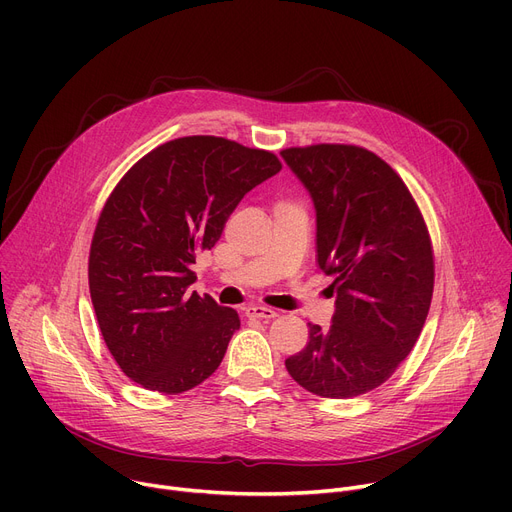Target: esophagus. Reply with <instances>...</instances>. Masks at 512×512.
I'll list each match as a JSON object with an SVG mask.
<instances>
[{"instance_id":"obj_1","label":"esophagus","mask_w":512,"mask_h":512,"mask_svg":"<svg viewBox=\"0 0 512 512\" xmlns=\"http://www.w3.org/2000/svg\"><path fill=\"white\" fill-rule=\"evenodd\" d=\"M245 315L247 317H253V319H274L278 315L276 309L272 307H261V305H251L245 309Z\"/></svg>"}]
</instances>
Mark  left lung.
Masks as SVG:
<instances>
[{
	"mask_svg": "<svg viewBox=\"0 0 512 512\" xmlns=\"http://www.w3.org/2000/svg\"><path fill=\"white\" fill-rule=\"evenodd\" d=\"M317 213V263L334 278L332 326L286 359L292 380L324 398L382 386L423 330L434 294V247L423 215L386 161L357 145L282 151Z\"/></svg>",
	"mask_w": 512,
	"mask_h": 512,
	"instance_id": "8db88e82",
	"label": "left lung"
}]
</instances>
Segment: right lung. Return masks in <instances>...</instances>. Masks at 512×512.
<instances>
[{
    "instance_id": "obj_1",
    "label": "right lung",
    "mask_w": 512,
    "mask_h": 512,
    "mask_svg": "<svg viewBox=\"0 0 512 512\" xmlns=\"http://www.w3.org/2000/svg\"><path fill=\"white\" fill-rule=\"evenodd\" d=\"M280 170L272 151L197 134L155 147L116 184L93 232L89 290L101 336L132 382L180 394L220 367L240 319L188 290L191 265L240 199Z\"/></svg>"
}]
</instances>
